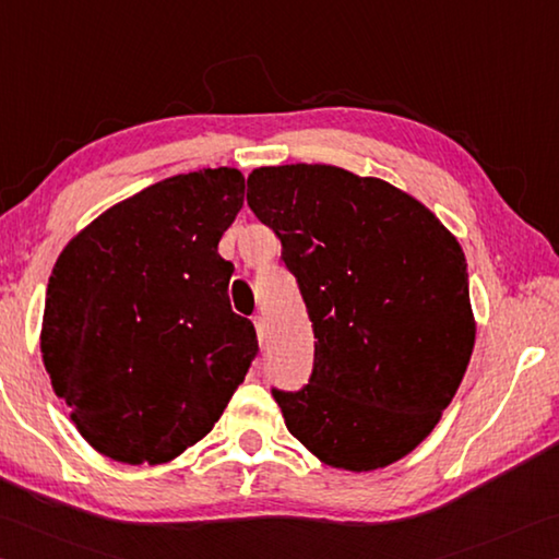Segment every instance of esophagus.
Returning a JSON list of instances; mask_svg holds the SVG:
<instances>
[{
	"mask_svg": "<svg viewBox=\"0 0 559 559\" xmlns=\"http://www.w3.org/2000/svg\"><path fill=\"white\" fill-rule=\"evenodd\" d=\"M254 331H258L260 346H264V319L262 317H254Z\"/></svg>",
	"mask_w": 559,
	"mask_h": 559,
	"instance_id": "esophagus-1",
	"label": "esophagus"
}]
</instances>
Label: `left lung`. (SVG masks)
<instances>
[{
  "mask_svg": "<svg viewBox=\"0 0 559 559\" xmlns=\"http://www.w3.org/2000/svg\"><path fill=\"white\" fill-rule=\"evenodd\" d=\"M248 205L282 240L314 329V370L272 390L321 462L373 472L432 432L474 350L462 245L413 195L329 164L260 166Z\"/></svg>",
  "mask_w": 559,
  "mask_h": 559,
  "instance_id": "left-lung-1",
  "label": "left lung"
}]
</instances>
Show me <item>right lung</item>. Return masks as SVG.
Returning a JSON list of instances; mask_svg holds the SVG:
<instances>
[{"label": "right lung", "instance_id": "1", "mask_svg": "<svg viewBox=\"0 0 559 559\" xmlns=\"http://www.w3.org/2000/svg\"><path fill=\"white\" fill-rule=\"evenodd\" d=\"M245 176L164 179L83 228L48 277L41 354L78 432L122 464H164L211 432L258 356L218 254Z\"/></svg>", "mask_w": 559, "mask_h": 559}]
</instances>
